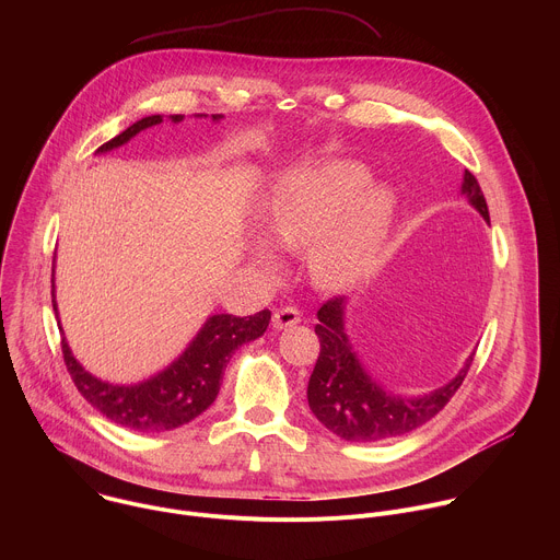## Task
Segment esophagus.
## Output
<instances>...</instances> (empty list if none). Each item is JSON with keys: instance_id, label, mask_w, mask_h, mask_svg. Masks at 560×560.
<instances>
[{"instance_id": "1", "label": "esophagus", "mask_w": 560, "mask_h": 560, "mask_svg": "<svg viewBox=\"0 0 560 560\" xmlns=\"http://www.w3.org/2000/svg\"><path fill=\"white\" fill-rule=\"evenodd\" d=\"M299 322H301V312L296 307H292V305H283V307L275 310V314H272V324H275L277 330L292 328Z\"/></svg>"}]
</instances>
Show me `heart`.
<instances>
[{"mask_svg":"<svg viewBox=\"0 0 560 560\" xmlns=\"http://www.w3.org/2000/svg\"><path fill=\"white\" fill-rule=\"evenodd\" d=\"M370 171L354 162H330L285 177L272 192L266 230L281 248H307V264L318 283L343 288L370 266L389 223L394 199L381 186H368ZM261 266L275 257L255 250Z\"/></svg>","mask_w":560,"mask_h":560,"instance_id":"heart-1","label":"heart"}]
</instances>
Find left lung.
Masks as SVG:
<instances>
[{"label":"left lung","instance_id":"1","mask_svg":"<svg viewBox=\"0 0 560 560\" xmlns=\"http://www.w3.org/2000/svg\"><path fill=\"white\" fill-rule=\"evenodd\" d=\"M463 195L490 221L483 190L469 171L463 175ZM343 307L346 299L335 296L316 312L314 332L322 341V352L307 383V404L314 417L332 434L357 443L404 436L434 419L465 381L474 354L450 383L425 396L389 394L372 381L352 352L343 330Z\"/></svg>","mask_w":560,"mask_h":560}]
</instances>
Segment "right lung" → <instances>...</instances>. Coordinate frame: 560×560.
Wrapping results in <instances>:
<instances>
[{
	"label": "right lung",
	"instance_id": "add662e5",
	"mask_svg": "<svg viewBox=\"0 0 560 560\" xmlns=\"http://www.w3.org/2000/svg\"><path fill=\"white\" fill-rule=\"evenodd\" d=\"M221 115H212L219 119ZM184 115H173V121H182ZM162 115L143 117L126 128L115 139L100 145L97 152L113 150L130 141L143 128L162 124ZM52 310L55 283H52ZM270 324V310H261L250 316L214 314L210 316L186 352L171 363L164 372L135 385H113L95 378L72 357L66 339H61L63 363L70 372L74 387L86 401L97 408L113 423L135 432H166L182 428L206 412L219 394L223 370L238 346L259 339Z\"/></svg>",
	"mask_w": 560,
	"mask_h": 560
}]
</instances>
